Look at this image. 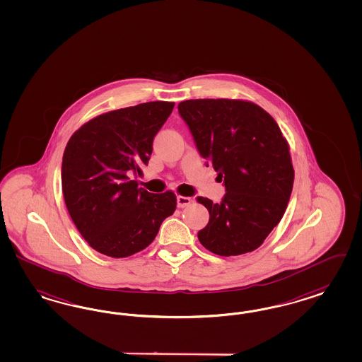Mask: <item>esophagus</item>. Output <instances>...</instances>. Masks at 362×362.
I'll return each instance as SVG.
<instances>
[{
  "label": "esophagus",
  "instance_id": "1",
  "mask_svg": "<svg viewBox=\"0 0 362 362\" xmlns=\"http://www.w3.org/2000/svg\"><path fill=\"white\" fill-rule=\"evenodd\" d=\"M192 202L190 197H185V196H177V206L178 208H185L189 204Z\"/></svg>",
  "mask_w": 362,
  "mask_h": 362
}]
</instances>
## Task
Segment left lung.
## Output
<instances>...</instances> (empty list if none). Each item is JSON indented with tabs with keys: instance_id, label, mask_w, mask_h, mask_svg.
<instances>
[{
	"instance_id": "obj_1",
	"label": "left lung",
	"mask_w": 362,
	"mask_h": 362,
	"mask_svg": "<svg viewBox=\"0 0 362 362\" xmlns=\"http://www.w3.org/2000/svg\"><path fill=\"white\" fill-rule=\"evenodd\" d=\"M178 112L201 157L226 187L218 204L197 197L209 212L199 240L220 256L254 251L279 224L294 184L288 144L278 123L257 105L235 99L184 100Z\"/></svg>"
}]
</instances>
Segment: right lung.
Segmentation results:
<instances>
[{
	"label": "right lung",
	"instance_id": "1",
	"mask_svg": "<svg viewBox=\"0 0 362 362\" xmlns=\"http://www.w3.org/2000/svg\"><path fill=\"white\" fill-rule=\"evenodd\" d=\"M175 103L148 102L102 114L69 138L62 187L68 214L95 251L126 257L156 239L175 211V194H154L130 177L142 175L153 139Z\"/></svg>",
	"mask_w": 362,
	"mask_h": 362
}]
</instances>
